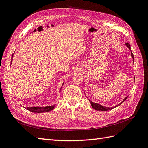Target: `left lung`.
<instances>
[{
    "label": "left lung",
    "mask_w": 148,
    "mask_h": 148,
    "mask_svg": "<svg viewBox=\"0 0 148 148\" xmlns=\"http://www.w3.org/2000/svg\"><path fill=\"white\" fill-rule=\"evenodd\" d=\"M125 45H126V46L129 48L130 50H131L130 45L129 43H126V44H125ZM131 54H132V58H133V60H134V56H133L132 52ZM134 79H135V78H134ZM127 97H128V96H127V97H125V99H123V101L122 102H121L120 104H118V105H117V106H115L110 107H104V106H101V105H100V104H97V103H94L93 102H92V101H90V100H89V101H90V103H91V106L92 107V108H94L95 110H101V111H107V110H111V109H113L115 108V107H117V106H120V104H122V103L127 99Z\"/></svg>",
    "instance_id": "left-lung-1"
}]
</instances>
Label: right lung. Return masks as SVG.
<instances>
[{
  "mask_svg": "<svg viewBox=\"0 0 148 148\" xmlns=\"http://www.w3.org/2000/svg\"><path fill=\"white\" fill-rule=\"evenodd\" d=\"M13 56V53L12 54V60H11V64L12 62V57ZM60 88V90H61ZM56 105H52L51 106H46V107H26L27 110H28L30 112H34V113H42V112H47L51 111L52 110L53 108H54Z\"/></svg>",
  "mask_w": 148,
  "mask_h": 148,
  "instance_id": "add662e5",
  "label": "right lung"
}]
</instances>
